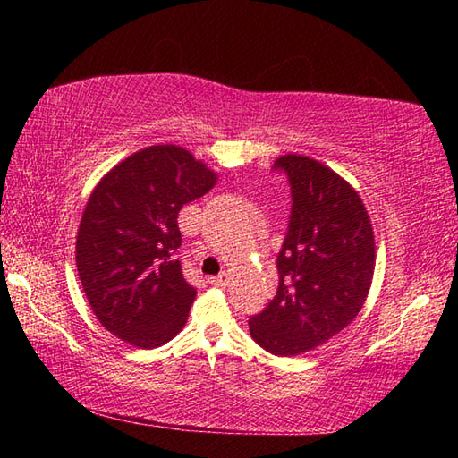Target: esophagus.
<instances>
[{"mask_svg": "<svg viewBox=\"0 0 458 458\" xmlns=\"http://www.w3.org/2000/svg\"><path fill=\"white\" fill-rule=\"evenodd\" d=\"M210 283L214 284V286H226L228 283H230V276H228V273H222V275H218V276H212L210 278Z\"/></svg>", "mask_w": 458, "mask_h": 458, "instance_id": "obj_1", "label": "esophagus"}]
</instances>
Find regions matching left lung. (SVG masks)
I'll return each instance as SVG.
<instances>
[{
    "mask_svg": "<svg viewBox=\"0 0 458 458\" xmlns=\"http://www.w3.org/2000/svg\"><path fill=\"white\" fill-rule=\"evenodd\" d=\"M275 169L291 185V216L276 257L275 299L248 321L275 355H299L345 329L361 311L376 267L363 201L344 177L303 155H283Z\"/></svg>",
    "mask_w": 458,
    "mask_h": 458,
    "instance_id": "left-lung-1",
    "label": "left lung"
}]
</instances>
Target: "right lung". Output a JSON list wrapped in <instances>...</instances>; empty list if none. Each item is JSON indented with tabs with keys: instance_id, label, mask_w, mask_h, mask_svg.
<instances>
[{
	"instance_id": "add662e5",
	"label": "right lung",
	"mask_w": 458,
	"mask_h": 458,
	"mask_svg": "<svg viewBox=\"0 0 458 458\" xmlns=\"http://www.w3.org/2000/svg\"><path fill=\"white\" fill-rule=\"evenodd\" d=\"M216 180L190 151L153 145L98 182L76 236V268L106 331L143 350L182 331L196 289L177 260V214Z\"/></svg>"
}]
</instances>
